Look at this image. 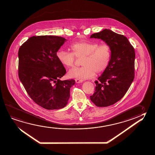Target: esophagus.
I'll use <instances>...</instances> for the list:
<instances>
[{"mask_svg": "<svg viewBox=\"0 0 155 155\" xmlns=\"http://www.w3.org/2000/svg\"><path fill=\"white\" fill-rule=\"evenodd\" d=\"M83 80L82 79H79V78H76L75 79V81H76V83H80V82H83Z\"/></svg>", "mask_w": 155, "mask_h": 155, "instance_id": "obj_1", "label": "esophagus"}]
</instances>
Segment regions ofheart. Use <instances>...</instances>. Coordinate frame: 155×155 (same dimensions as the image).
<instances>
[{"instance_id":"1","label":"heart","mask_w":155,"mask_h":155,"mask_svg":"<svg viewBox=\"0 0 155 155\" xmlns=\"http://www.w3.org/2000/svg\"><path fill=\"white\" fill-rule=\"evenodd\" d=\"M72 52L60 49L56 53L61 63L68 68L75 67L76 58H81L82 66L69 71L74 78L89 79L94 76L95 72L101 73L106 70L110 62L111 49L107 43L80 41L71 45Z\"/></svg>"}]
</instances>
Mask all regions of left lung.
<instances>
[{
    "label": "left lung",
    "instance_id": "obj_1",
    "mask_svg": "<svg viewBox=\"0 0 155 155\" xmlns=\"http://www.w3.org/2000/svg\"><path fill=\"white\" fill-rule=\"evenodd\" d=\"M91 38L102 39L111 49L110 64L95 81L94 93L90 96L97 107H107L120 100L134 81L135 51L127 37L108 29L93 34Z\"/></svg>",
    "mask_w": 155,
    "mask_h": 155
}]
</instances>
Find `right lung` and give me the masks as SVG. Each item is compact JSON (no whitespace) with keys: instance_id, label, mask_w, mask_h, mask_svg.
Here are the masks:
<instances>
[{"instance_id":"add662e5","label":"right lung","mask_w":155,"mask_h":155,"mask_svg":"<svg viewBox=\"0 0 155 155\" xmlns=\"http://www.w3.org/2000/svg\"><path fill=\"white\" fill-rule=\"evenodd\" d=\"M66 39L57 36H34L18 50L19 78L29 97L47 110L65 107L74 79L61 81L66 73L56 53Z\"/></svg>"}]
</instances>
